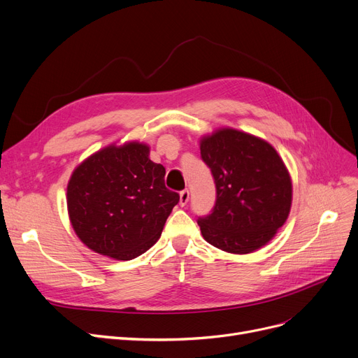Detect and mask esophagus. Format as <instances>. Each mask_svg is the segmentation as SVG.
<instances>
[{
  "mask_svg": "<svg viewBox=\"0 0 358 358\" xmlns=\"http://www.w3.org/2000/svg\"><path fill=\"white\" fill-rule=\"evenodd\" d=\"M189 200H190V192L189 190H182L180 193V204L185 206L187 203H189Z\"/></svg>",
  "mask_w": 358,
  "mask_h": 358,
  "instance_id": "obj_1",
  "label": "esophagus"
}]
</instances>
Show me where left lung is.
<instances>
[{
    "label": "left lung",
    "mask_w": 358,
    "mask_h": 358,
    "mask_svg": "<svg viewBox=\"0 0 358 358\" xmlns=\"http://www.w3.org/2000/svg\"><path fill=\"white\" fill-rule=\"evenodd\" d=\"M216 184L213 212L199 217L203 238L231 254H250L275 236L292 208V178L267 141L232 127L200 139Z\"/></svg>",
    "instance_id": "left-lung-1"
}]
</instances>
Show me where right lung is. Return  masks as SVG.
Listing matches in <instances>:
<instances>
[{"label":"right lung","instance_id":"add662e5","mask_svg":"<svg viewBox=\"0 0 358 358\" xmlns=\"http://www.w3.org/2000/svg\"><path fill=\"white\" fill-rule=\"evenodd\" d=\"M165 168L149 146L111 143L84 159L66 187L68 215L84 245L113 259H134L159 239L180 196L165 187Z\"/></svg>","mask_w":358,"mask_h":358}]
</instances>
